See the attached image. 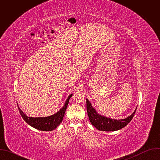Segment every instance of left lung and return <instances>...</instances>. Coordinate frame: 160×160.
I'll list each match as a JSON object with an SVG mask.
<instances>
[{
  "label": "left lung",
  "instance_id": "obj_1",
  "mask_svg": "<svg viewBox=\"0 0 160 160\" xmlns=\"http://www.w3.org/2000/svg\"><path fill=\"white\" fill-rule=\"evenodd\" d=\"M87 100V111L90 123L97 129L101 131H117L125 127L133 118L135 111L132 115L125 119L116 120L102 116L97 112L88 99Z\"/></svg>",
  "mask_w": 160,
  "mask_h": 160
}]
</instances>
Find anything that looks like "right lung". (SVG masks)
Returning a JSON list of instances; mask_svg holds the SVG:
<instances>
[{
  "mask_svg": "<svg viewBox=\"0 0 160 160\" xmlns=\"http://www.w3.org/2000/svg\"><path fill=\"white\" fill-rule=\"evenodd\" d=\"M72 95L73 94L68 96L64 106L58 112L54 114L53 115L47 117H28L22 111V110L19 108L18 105V108L22 118L30 126L42 131H52L56 128L57 127L59 126V125L62 122L68 104L69 102V100L72 98Z\"/></svg>",
  "mask_w": 160,
  "mask_h": 160,
  "instance_id": "right-lung-1",
  "label": "right lung"
}]
</instances>
